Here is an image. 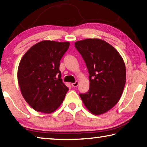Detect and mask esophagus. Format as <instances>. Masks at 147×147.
Here are the masks:
<instances>
[{
	"label": "esophagus",
	"mask_w": 147,
	"mask_h": 147,
	"mask_svg": "<svg viewBox=\"0 0 147 147\" xmlns=\"http://www.w3.org/2000/svg\"><path fill=\"white\" fill-rule=\"evenodd\" d=\"M71 85H72V86H73V87H77L78 85V81H76L75 82L72 83Z\"/></svg>",
	"instance_id": "1"
}]
</instances>
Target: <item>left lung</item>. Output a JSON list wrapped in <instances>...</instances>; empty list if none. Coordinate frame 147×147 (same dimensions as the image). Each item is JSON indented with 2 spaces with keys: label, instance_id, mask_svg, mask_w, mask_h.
I'll use <instances>...</instances> for the list:
<instances>
[{
  "label": "left lung",
  "instance_id": "obj_1",
  "mask_svg": "<svg viewBox=\"0 0 147 147\" xmlns=\"http://www.w3.org/2000/svg\"><path fill=\"white\" fill-rule=\"evenodd\" d=\"M86 63L90 88L80 94L86 108L94 115L111 109L122 95L126 69L121 55L112 45L100 39H86L74 43Z\"/></svg>",
  "mask_w": 147,
  "mask_h": 147
}]
</instances>
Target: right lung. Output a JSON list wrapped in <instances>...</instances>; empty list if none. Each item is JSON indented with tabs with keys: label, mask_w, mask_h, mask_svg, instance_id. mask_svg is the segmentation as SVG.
Segmentation results:
<instances>
[{
	"label": "right lung",
	"mask_w": 147,
	"mask_h": 147,
	"mask_svg": "<svg viewBox=\"0 0 147 147\" xmlns=\"http://www.w3.org/2000/svg\"><path fill=\"white\" fill-rule=\"evenodd\" d=\"M70 43L45 40L24 55L18 69L22 95L39 112L51 113L57 109L69 90L61 79L60 61Z\"/></svg>",
	"instance_id": "right-lung-1"
}]
</instances>
